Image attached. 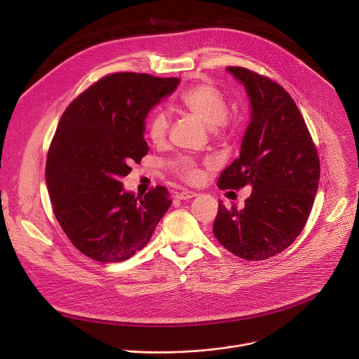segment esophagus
I'll return each instance as SVG.
<instances>
[{
	"label": "esophagus",
	"mask_w": 359,
	"mask_h": 359,
	"mask_svg": "<svg viewBox=\"0 0 359 359\" xmlns=\"http://www.w3.org/2000/svg\"><path fill=\"white\" fill-rule=\"evenodd\" d=\"M197 194L194 191H189V190H183L180 193H176V198L177 200H190L193 197H196Z\"/></svg>",
	"instance_id": "esophagus-1"
}]
</instances>
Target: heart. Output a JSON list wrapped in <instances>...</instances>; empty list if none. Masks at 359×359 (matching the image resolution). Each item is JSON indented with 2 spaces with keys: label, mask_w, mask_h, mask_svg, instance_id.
<instances>
[{
  "label": "heart",
  "mask_w": 359,
  "mask_h": 359,
  "mask_svg": "<svg viewBox=\"0 0 359 359\" xmlns=\"http://www.w3.org/2000/svg\"><path fill=\"white\" fill-rule=\"evenodd\" d=\"M179 104L191 115L198 118L205 125L211 126L212 133L222 136L227 130L226 114L227 104L224 97L210 84H197L184 90L179 97ZM170 126V115L162 108L154 109L147 119V135L154 144L165 142ZM172 169L182 179L197 183L203 173L197 162L189 156H179L172 162Z\"/></svg>",
  "instance_id": "obj_1"
}]
</instances>
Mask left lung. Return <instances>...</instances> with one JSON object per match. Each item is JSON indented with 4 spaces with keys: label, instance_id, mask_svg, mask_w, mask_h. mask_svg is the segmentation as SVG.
Instances as JSON below:
<instances>
[{
    "label": "left lung",
    "instance_id": "8db88e82",
    "mask_svg": "<svg viewBox=\"0 0 359 359\" xmlns=\"http://www.w3.org/2000/svg\"><path fill=\"white\" fill-rule=\"evenodd\" d=\"M227 72L247 91L251 121L240 156L220 173L217 187L251 186L252 193L243 210H227L219 201L214 234L231 254L262 261L285 251L304 229L319 186V156L302 115L280 84L240 67Z\"/></svg>",
    "mask_w": 359,
    "mask_h": 359
}]
</instances>
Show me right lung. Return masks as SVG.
Here are the masks:
<instances>
[{"label":"right lung","mask_w":359,"mask_h":359,"mask_svg":"<svg viewBox=\"0 0 359 359\" xmlns=\"http://www.w3.org/2000/svg\"><path fill=\"white\" fill-rule=\"evenodd\" d=\"M177 77L108 74L64 112L50 145L46 183L54 214L73 245L98 262H122L143 250L172 200L163 186L144 197L121 179L149 151L145 118L172 94Z\"/></svg>","instance_id":"right-lung-1"}]
</instances>
